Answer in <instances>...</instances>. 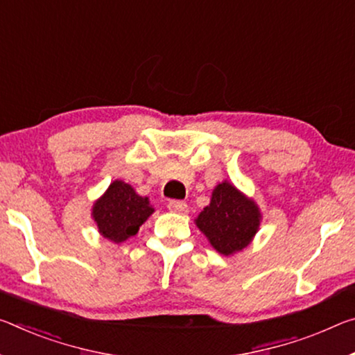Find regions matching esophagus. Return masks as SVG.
I'll return each mask as SVG.
<instances>
[{"instance_id":"1","label":"esophagus","mask_w":355,"mask_h":355,"mask_svg":"<svg viewBox=\"0 0 355 355\" xmlns=\"http://www.w3.org/2000/svg\"><path fill=\"white\" fill-rule=\"evenodd\" d=\"M167 207H168V210L173 213H187L188 211V204L183 200H175V199L168 200Z\"/></svg>"}]
</instances>
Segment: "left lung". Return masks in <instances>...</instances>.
Returning <instances> with one entry per match:
<instances>
[{
    "label": "left lung",
    "instance_id": "obj_1",
    "mask_svg": "<svg viewBox=\"0 0 355 355\" xmlns=\"http://www.w3.org/2000/svg\"><path fill=\"white\" fill-rule=\"evenodd\" d=\"M261 213L256 204L246 199L232 184H218L210 205L196 219L198 227L207 235L213 248L224 256L234 254L250 245L257 232Z\"/></svg>",
    "mask_w": 355,
    "mask_h": 355
}]
</instances>
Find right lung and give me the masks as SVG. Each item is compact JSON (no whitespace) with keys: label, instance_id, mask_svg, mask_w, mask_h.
I'll use <instances>...</instances> for the list:
<instances>
[{"label":"right lung","instance_id":"add662e5","mask_svg":"<svg viewBox=\"0 0 355 355\" xmlns=\"http://www.w3.org/2000/svg\"><path fill=\"white\" fill-rule=\"evenodd\" d=\"M153 213L147 198L136 194L131 184L116 180L93 207V218L103 237L115 243L137 234Z\"/></svg>","mask_w":355,"mask_h":355}]
</instances>
